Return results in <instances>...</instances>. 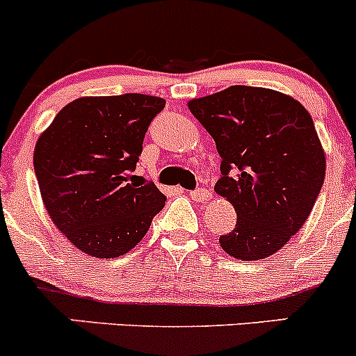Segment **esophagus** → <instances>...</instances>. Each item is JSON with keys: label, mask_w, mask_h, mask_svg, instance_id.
I'll return each mask as SVG.
<instances>
[{"label": "esophagus", "mask_w": 356, "mask_h": 356, "mask_svg": "<svg viewBox=\"0 0 356 356\" xmlns=\"http://www.w3.org/2000/svg\"><path fill=\"white\" fill-rule=\"evenodd\" d=\"M190 197H192L193 200H199V202H202V200L211 199V192H209L207 188H197V190H192V192H190Z\"/></svg>", "instance_id": "1"}]
</instances>
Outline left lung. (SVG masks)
I'll list each match as a JSON object with an SVG mask.
<instances>
[{
	"mask_svg": "<svg viewBox=\"0 0 356 356\" xmlns=\"http://www.w3.org/2000/svg\"><path fill=\"white\" fill-rule=\"evenodd\" d=\"M192 115L214 138L221 178L214 190L236 211L219 236L234 259L276 254L307 221L325 177V156L312 116L273 89L232 86L192 99Z\"/></svg>",
	"mask_w": 356,
	"mask_h": 356,
	"instance_id": "8db88e82",
	"label": "left lung"
}]
</instances>
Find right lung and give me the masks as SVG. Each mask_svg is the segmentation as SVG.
Segmentation results:
<instances>
[{
    "instance_id": "1",
    "label": "right lung",
    "mask_w": 356,
    "mask_h": 356,
    "mask_svg": "<svg viewBox=\"0 0 356 356\" xmlns=\"http://www.w3.org/2000/svg\"><path fill=\"white\" fill-rule=\"evenodd\" d=\"M164 104L145 94L80 97L39 137L34 170L42 202L83 254L124 255L166 204L152 181L134 175L145 131Z\"/></svg>"
}]
</instances>
